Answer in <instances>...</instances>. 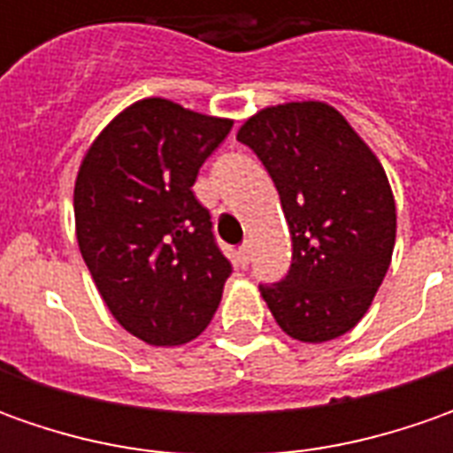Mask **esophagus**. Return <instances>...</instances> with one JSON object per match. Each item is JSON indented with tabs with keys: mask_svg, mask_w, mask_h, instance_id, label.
<instances>
[{
	"mask_svg": "<svg viewBox=\"0 0 453 453\" xmlns=\"http://www.w3.org/2000/svg\"><path fill=\"white\" fill-rule=\"evenodd\" d=\"M250 259H252V247H250V244H242V247L236 250V262H239V267H247Z\"/></svg>",
	"mask_w": 453,
	"mask_h": 453,
	"instance_id": "esophagus-1",
	"label": "esophagus"
}]
</instances>
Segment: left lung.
<instances>
[{"label":"left lung","instance_id":"obj_1","mask_svg":"<svg viewBox=\"0 0 453 453\" xmlns=\"http://www.w3.org/2000/svg\"><path fill=\"white\" fill-rule=\"evenodd\" d=\"M236 141L277 186L292 265L259 285L289 338L325 342L353 330L373 303L395 244V203L383 165L325 103H288L252 115Z\"/></svg>","mask_w":453,"mask_h":453}]
</instances>
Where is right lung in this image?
Instances as JSON below:
<instances>
[{
	"instance_id": "right-lung-1",
	"label": "right lung",
	"mask_w": 453,
	"mask_h": 453,
	"mask_svg": "<svg viewBox=\"0 0 453 453\" xmlns=\"http://www.w3.org/2000/svg\"><path fill=\"white\" fill-rule=\"evenodd\" d=\"M232 120L138 100L100 133L75 181L80 254L113 318L149 345L199 335L232 262L191 186Z\"/></svg>"
}]
</instances>
